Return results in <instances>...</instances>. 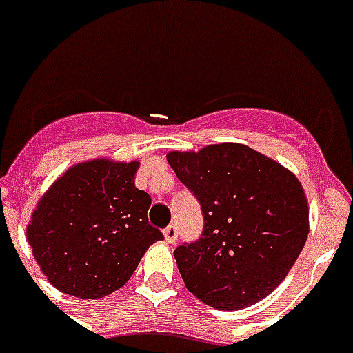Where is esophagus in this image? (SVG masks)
<instances>
[{"instance_id": "esophagus-1", "label": "esophagus", "mask_w": 353, "mask_h": 353, "mask_svg": "<svg viewBox=\"0 0 353 353\" xmlns=\"http://www.w3.org/2000/svg\"><path fill=\"white\" fill-rule=\"evenodd\" d=\"M163 239H165L168 244H174L176 239H179V231H176V228H174V225H168V228L163 230Z\"/></svg>"}]
</instances>
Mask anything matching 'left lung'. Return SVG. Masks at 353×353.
<instances>
[{
    "mask_svg": "<svg viewBox=\"0 0 353 353\" xmlns=\"http://www.w3.org/2000/svg\"><path fill=\"white\" fill-rule=\"evenodd\" d=\"M168 162L204 215L199 241L174 250L185 288L225 312L268 297L308 239V199L297 176L233 142L171 151Z\"/></svg>",
    "mask_w": 353,
    "mask_h": 353,
    "instance_id": "8db88e82",
    "label": "left lung"
}]
</instances>
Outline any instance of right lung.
<instances>
[{"label": "right lung", "mask_w": 353, "mask_h": 353, "mask_svg": "<svg viewBox=\"0 0 353 353\" xmlns=\"http://www.w3.org/2000/svg\"><path fill=\"white\" fill-rule=\"evenodd\" d=\"M138 160L74 163L38 200L27 241L56 290L101 299L128 283L160 230L148 221L151 196L134 185Z\"/></svg>", "instance_id": "obj_1"}]
</instances>
